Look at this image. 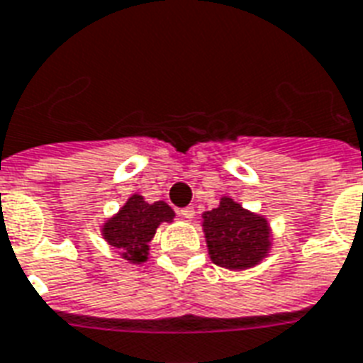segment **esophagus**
Returning <instances> with one entry per match:
<instances>
[{
    "label": "esophagus",
    "mask_w": 363,
    "mask_h": 363,
    "mask_svg": "<svg viewBox=\"0 0 363 363\" xmlns=\"http://www.w3.org/2000/svg\"><path fill=\"white\" fill-rule=\"evenodd\" d=\"M179 215H181L182 218H188V220H190V218H194V209L192 207H182L181 211H179Z\"/></svg>",
    "instance_id": "obj_1"
}]
</instances>
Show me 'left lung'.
<instances>
[{"instance_id":"8db88e82","label":"left lung","mask_w":363,"mask_h":363,"mask_svg":"<svg viewBox=\"0 0 363 363\" xmlns=\"http://www.w3.org/2000/svg\"><path fill=\"white\" fill-rule=\"evenodd\" d=\"M201 218L209 255L217 267L242 270L267 255L270 245L267 220L245 211L230 198H223L217 209L206 211Z\"/></svg>"}]
</instances>
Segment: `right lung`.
Instances as JSON below:
<instances>
[{"label":"right lung","instance_id":"1","mask_svg":"<svg viewBox=\"0 0 363 363\" xmlns=\"http://www.w3.org/2000/svg\"><path fill=\"white\" fill-rule=\"evenodd\" d=\"M175 213L167 203H146L140 196H133L121 211L104 225L106 242L120 251L127 261L143 262L148 255L150 242L160 223H169Z\"/></svg>","mask_w":363,"mask_h":363}]
</instances>
